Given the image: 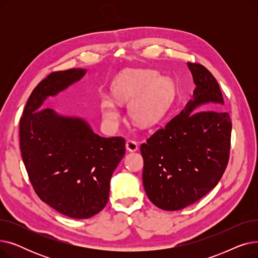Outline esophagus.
I'll use <instances>...</instances> for the list:
<instances>
[{
	"label": "esophagus",
	"instance_id": "1",
	"mask_svg": "<svg viewBox=\"0 0 258 258\" xmlns=\"http://www.w3.org/2000/svg\"><path fill=\"white\" fill-rule=\"evenodd\" d=\"M125 147L128 152H136L138 150V143L134 140H127Z\"/></svg>",
	"mask_w": 258,
	"mask_h": 258
}]
</instances>
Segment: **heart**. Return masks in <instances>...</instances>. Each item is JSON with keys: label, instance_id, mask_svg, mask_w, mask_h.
Here are the masks:
<instances>
[{"label": "heart", "instance_id": "heart-1", "mask_svg": "<svg viewBox=\"0 0 258 258\" xmlns=\"http://www.w3.org/2000/svg\"><path fill=\"white\" fill-rule=\"evenodd\" d=\"M111 92L117 102L130 101L127 112L133 121L141 126H153L166 114L174 96V84L153 70H125L114 79ZM100 110L105 125L114 126L119 120L115 102L102 98Z\"/></svg>", "mask_w": 258, "mask_h": 258}]
</instances>
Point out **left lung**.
<instances>
[{
	"mask_svg": "<svg viewBox=\"0 0 258 258\" xmlns=\"http://www.w3.org/2000/svg\"><path fill=\"white\" fill-rule=\"evenodd\" d=\"M187 66L196 85L194 99L140 146L145 192L154 205L168 211L194 204L216 186L231 144L232 123L221 111L224 99L218 81L204 66Z\"/></svg>",
	"mask_w": 258,
	"mask_h": 258,
	"instance_id": "left-lung-1",
	"label": "left lung"
}]
</instances>
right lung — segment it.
Masks as SVG:
<instances>
[{
    "mask_svg": "<svg viewBox=\"0 0 258 258\" xmlns=\"http://www.w3.org/2000/svg\"><path fill=\"white\" fill-rule=\"evenodd\" d=\"M86 72L49 74L32 91L20 120L22 158L34 191L72 219H89L104 208L112 174L125 154L124 138L100 137L84 119L40 107Z\"/></svg>",
    "mask_w": 258,
    "mask_h": 258,
    "instance_id": "right-lung-1",
    "label": "right lung"
}]
</instances>
